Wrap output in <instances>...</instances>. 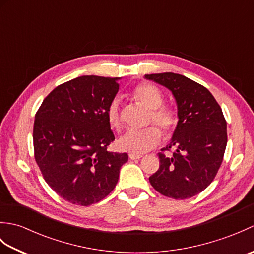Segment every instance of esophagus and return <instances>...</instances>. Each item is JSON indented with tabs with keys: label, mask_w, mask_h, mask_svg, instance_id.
Returning a JSON list of instances; mask_svg holds the SVG:
<instances>
[{
	"label": "esophagus",
	"mask_w": 254,
	"mask_h": 254,
	"mask_svg": "<svg viewBox=\"0 0 254 254\" xmlns=\"http://www.w3.org/2000/svg\"><path fill=\"white\" fill-rule=\"evenodd\" d=\"M128 157H130V159H132V160H137L139 158H142V155H136V154L130 153L128 154Z\"/></svg>",
	"instance_id": "obj_1"
}]
</instances>
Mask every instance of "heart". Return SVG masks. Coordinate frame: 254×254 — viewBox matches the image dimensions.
I'll return each instance as SVG.
<instances>
[{
    "label": "heart",
    "mask_w": 254,
    "mask_h": 254,
    "mask_svg": "<svg viewBox=\"0 0 254 254\" xmlns=\"http://www.w3.org/2000/svg\"><path fill=\"white\" fill-rule=\"evenodd\" d=\"M135 98L150 109L149 121L154 122L164 132H169L175 127L177 118L175 113L166 107H161L164 97L161 91L152 84H141L134 90ZM107 119L112 128L118 130L121 127L120 100L113 98L107 108ZM161 138L157 127H150L145 130H130L119 138L118 146L124 152L141 155L158 145Z\"/></svg>",
    "instance_id": "b5f03b06"
}]
</instances>
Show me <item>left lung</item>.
<instances>
[{"label":"left lung","mask_w":254,"mask_h":254,"mask_svg":"<svg viewBox=\"0 0 254 254\" xmlns=\"http://www.w3.org/2000/svg\"><path fill=\"white\" fill-rule=\"evenodd\" d=\"M145 78L168 88L177 104L178 123L169 144L172 156L158 153L159 169L150 185L165 196L185 199L205 190L222 165L227 123L207 88L181 74H147Z\"/></svg>","instance_id":"8db88e82"}]
</instances>
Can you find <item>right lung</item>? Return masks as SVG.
Wrapping results in <instances>:
<instances>
[{
    "label": "right lung",
    "mask_w": 254,
    "mask_h": 254,
    "mask_svg": "<svg viewBox=\"0 0 254 254\" xmlns=\"http://www.w3.org/2000/svg\"><path fill=\"white\" fill-rule=\"evenodd\" d=\"M119 77L83 75L46 97L34 123L35 158L46 182L65 201L88 205L115 189L127 153H110L115 141L107 108Z\"/></svg>",
    "instance_id": "obj_1"
}]
</instances>
